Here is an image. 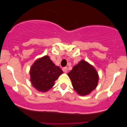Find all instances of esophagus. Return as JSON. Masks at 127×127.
<instances>
[{
  "mask_svg": "<svg viewBox=\"0 0 127 127\" xmlns=\"http://www.w3.org/2000/svg\"><path fill=\"white\" fill-rule=\"evenodd\" d=\"M62 71H64V72L66 73L67 72H68V68H67L66 67H64V68H62Z\"/></svg>",
  "mask_w": 127,
  "mask_h": 127,
  "instance_id": "1",
  "label": "esophagus"
}]
</instances>
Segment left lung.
<instances>
[{
  "label": "left lung",
  "instance_id": "1",
  "mask_svg": "<svg viewBox=\"0 0 127 127\" xmlns=\"http://www.w3.org/2000/svg\"><path fill=\"white\" fill-rule=\"evenodd\" d=\"M73 89L79 95H87L98 85L99 76L95 69L85 61L82 60L68 73Z\"/></svg>",
  "mask_w": 127,
  "mask_h": 127
}]
</instances>
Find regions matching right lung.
<instances>
[{"mask_svg":"<svg viewBox=\"0 0 127 127\" xmlns=\"http://www.w3.org/2000/svg\"><path fill=\"white\" fill-rule=\"evenodd\" d=\"M63 73L59 66H56L48 56L37 59L30 69L31 82L39 91H48L55 85V81Z\"/></svg>","mask_w":127,"mask_h":127,"instance_id":"1","label":"right lung"}]
</instances>
